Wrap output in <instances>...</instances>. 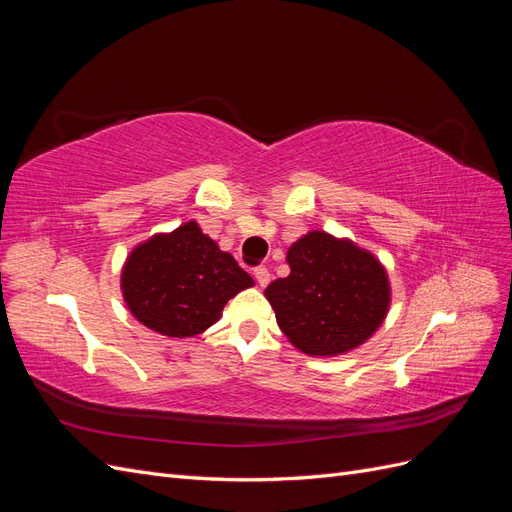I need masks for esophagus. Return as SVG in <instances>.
<instances>
[{
	"label": "esophagus",
	"instance_id": "34e87169",
	"mask_svg": "<svg viewBox=\"0 0 512 512\" xmlns=\"http://www.w3.org/2000/svg\"><path fill=\"white\" fill-rule=\"evenodd\" d=\"M254 277H256L258 286H262V288H265V286L271 282V273H269L267 267H256V269H254Z\"/></svg>",
	"mask_w": 512,
	"mask_h": 512
}]
</instances>
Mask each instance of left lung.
<instances>
[{"mask_svg":"<svg viewBox=\"0 0 512 512\" xmlns=\"http://www.w3.org/2000/svg\"><path fill=\"white\" fill-rule=\"evenodd\" d=\"M290 275L267 286L277 324L312 356L361 346L376 333L391 303L389 277L369 252L327 232H307L288 250Z\"/></svg>","mask_w":512,"mask_h":512,"instance_id":"obj_1","label":"left lung"}]
</instances>
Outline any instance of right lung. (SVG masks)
Returning a JSON list of instances; mask_svg holds the SVG:
<instances>
[{
	"label": "right lung",
	"mask_w": 512,
	"mask_h": 512,
	"mask_svg": "<svg viewBox=\"0 0 512 512\" xmlns=\"http://www.w3.org/2000/svg\"><path fill=\"white\" fill-rule=\"evenodd\" d=\"M254 286L239 262L196 222L156 235L128 256L123 299L134 318L168 337H194L218 322L237 292Z\"/></svg>",
	"instance_id": "add662e5"
}]
</instances>
